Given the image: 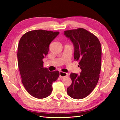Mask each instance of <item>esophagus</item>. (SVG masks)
I'll list each match as a JSON object with an SVG mask.
<instances>
[{"label": "esophagus", "instance_id": "obj_1", "mask_svg": "<svg viewBox=\"0 0 120 120\" xmlns=\"http://www.w3.org/2000/svg\"><path fill=\"white\" fill-rule=\"evenodd\" d=\"M69 76L68 75V73H64L63 72H60V78H64V77H66Z\"/></svg>", "mask_w": 120, "mask_h": 120}]
</instances>
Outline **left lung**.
<instances>
[{
    "label": "left lung",
    "instance_id": "left-lung-1",
    "mask_svg": "<svg viewBox=\"0 0 120 120\" xmlns=\"http://www.w3.org/2000/svg\"><path fill=\"white\" fill-rule=\"evenodd\" d=\"M74 46V60L79 61L80 75L71 73L72 84L67 88L71 98L81 99L89 95L98 81L101 70V49L95 35L83 28L64 31Z\"/></svg>",
    "mask_w": 120,
    "mask_h": 120
}]
</instances>
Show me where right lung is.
Wrapping results in <instances>:
<instances>
[{
    "mask_svg": "<svg viewBox=\"0 0 120 120\" xmlns=\"http://www.w3.org/2000/svg\"><path fill=\"white\" fill-rule=\"evenodd\" d=\"M59 32L44 30L29 31L19 43L18 60L22 82L27 92L37 98H47L52 91V84L60 75L58 71L49 72L43 67L44 57Z\"/></svg>",
    "mask_w": 120,
    "mask_h": 120,
    "instance_id": "add662e5",
    "label": "right lung"
}]
</instances>
